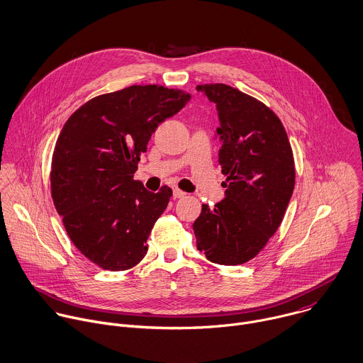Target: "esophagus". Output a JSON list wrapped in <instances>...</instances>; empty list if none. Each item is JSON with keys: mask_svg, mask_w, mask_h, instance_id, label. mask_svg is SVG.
<instances>
[{"mask_svg": "<svg viewBox=\"0 0 363 363\" xmlns=\"http://www.w3.org/2000/svg\"><path fill=\"white\" fill-rule=\"evenodd\" d=\"M184 196H186V193H184L183 190H180V189H177V187L173 189V197H174V199H182V197H184Z\"/></svg>", "mask_w": 363, "mask_h": 363, "instance_id": "obj_1", "label": "esophagus"}]
</instances>
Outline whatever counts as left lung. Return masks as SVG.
<instances>
[{
	"mask_svg": "<svg viewBox=\"0 0 363 363\" xmlns=\"http://www.w3.org/2000/svg\"><path fill=\"white\" fill-rule=\"evenodd\" d=\"M216 104L225 197L193 224L207 259L238 265L252 259L278 230L295 186V164L279 118L258 99L224 85H199Z\"/></svg>",
	"mask_w": 363,
	"mask_h": 363,
	"instance_id": "8db88e82",
	"label": "left lung"
}]
</instances>
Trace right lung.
Instances as JSON below:
<instances>
[{
  "label": "right lung",
  "mask_w": 363,
  "mask_h": 363,
  "mask_svg": "<svg viewBox=\"0 0 363 363\" xmlns=\"http://www.w3.org/2000/svg\"><path fill=\"white\" fill-rule=\"evenodd\" d=\"M191 95L133 85L99 95L64 125L52 155L51 196L74 245L108 271H125L147 252V238L172 189L147 191L133 180L156 128Z\"/></svg>",
  "instance_id": "1"
}]
</instances>
